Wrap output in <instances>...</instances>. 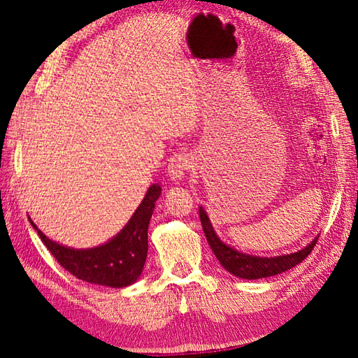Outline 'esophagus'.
Wrapping results in <instances>:
<instances>
[{"instance_id":"obj_1","label":"esophagus","mask_w":358,"mask_h":358,"mask_svg":"<svg viewBox=\"0 0 358 358\" xmlns=\"http://www.w3.org/2000/svg\"><path fill=\"white\" fill-rule=\"evenodd\" d=\"M192 167L191 156L187 153H177L171 157V162H169V177L173 181V183H180L186 177V172H189Z\"/></svg>"}]
</instances>
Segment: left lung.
I'll use <instances>...</instances> for the list:
<instances>
[{
    "label": "left lung",
    "instance_id": "1",
    "mask_svg": "<svg viewBox=\"0 0 358 358\" xmlns=\"http://www.w3.org/2000/svg\"><path fill=\"white\" fill-rule=\"evenodd\" d=\"M199 216H201L202 229L207 237L208 245L211 251L215 252L216 259L220 264L226 268L229 273H232L237 278H243V280H259V278H268L280 275L282 271H287L292 266L299 265L301 260H305L313 248L316 246V241L319 237L314 238L310 245H306L303 250L290 254H282V256L275 257H259L251 256V254H245L235 250V248L229 246L217 237L213 226H211L210 217L202 207L199 208Z\"/></svg>",
    "mask_w": 358,
    "mask_h": 358
}]
</instances>
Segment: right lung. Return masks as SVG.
I'll list each match as a JSON object with an SVG mask.
<instances>
[{
  "instance_id": "right-lung-1",
  "label": "right lung",
  "mask_w": 358,
  "mask_h": 358,
  "mask_svg": "<svg viewBox=\"0 0 358 358\" xmlns=\"http://www.w3.org/2000/svg\"><path fill=\"white\" fill-rule=\"evenodd\" d=\"M161 191L157 183L151 185L128 224L107 243L87 250L59 245L45 237L31 220L29 222L47 250L71 275L99 286L126 287L134 284L143 271L148 252V224Z\"/></svg>"
}]
</instances>
